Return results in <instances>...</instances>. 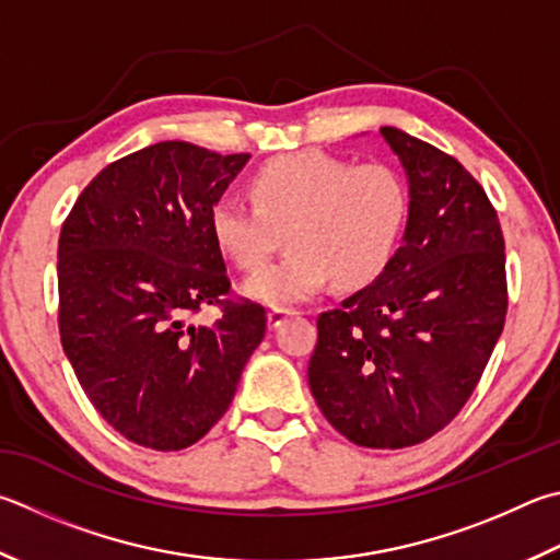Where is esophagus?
<instances>
[{
  "mask_svg": "<svg viewBox=\"0 0 560 560\" xmlns=\"http://www.w3.org/2000/svg\"><path fill=\"white\" fill-rule=\"evenodd\" d=\"M289 315H293V311H287V308H271L267 313L269 318V328H279V325L289 318Z\"/></svg>",
  "mask_w": 560,
  "mask_h": 560,
  "instance_id": "obj_1",
  "label": "esophagus"
}]
</instances>
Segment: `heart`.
Listing matches in <instances>:
<instances>
[{
	"mask_svg": "<svg viewBox=\"0 0 560 560\" xmlns=\"http://www.w3.org/2000/svg\"><path fill=\"white\" fill-rule=\"evenodd\" d=\"M245 198L225 192L208 225L240 269H257L287 232L289 252L245 283L247 296L273 308L313 299L335 277L360 287L386 267L409 218V188L389 164H354L301 151L261 166Z\"/></svg>",
	"mask_w": 560,
	"mask_h": 560,
	"instance_id": "heart-1",
	"label": "heart"
}]
</instances>
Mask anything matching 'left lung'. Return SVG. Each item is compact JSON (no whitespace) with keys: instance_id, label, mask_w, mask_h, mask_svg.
Here are the masks:
<instances>
[{"instance_id":"obj_1","label":"left lung","mask_w":560,"mask_h":560,"mask_svg":"<svg viewBox=\"0 0 560 560\" xmlns=\"http://www.w3.org/2000/svg\"><path fill=\"white\" fill-rule=\"evenodd\" d=\"M382 137L409 178L401 247L370 287L318 315L308 384L362 448H409L448 425L490 362L506 315L504 237L490 198L445 151Z\"/></svg>"}]
</instances>
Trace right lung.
Returning a JSON list of instances; mask_svg holds the SVG:
<instances>
[{"instance_id":"obj_1","label":"right lung","mask_w":560,"mask_h":560,"mask_svg":"<svg viewBox=\"0 0 560 560\" xmlns=\"http://www.w3.org/2000/svg\"><path fill=\"white\" fill-rule=\"evenodd\" d=\"M247 161L159 141L100 171L60 230V342L100 416L144 448L200 441L267 330L259 303L230 299L208 225ZM206 305L217 323L190 324Z\"/></svg>"}]
</instances>
